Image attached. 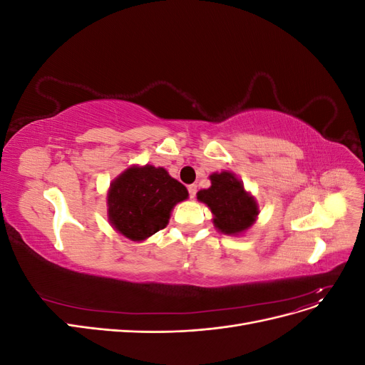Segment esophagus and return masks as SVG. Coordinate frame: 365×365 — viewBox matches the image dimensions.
I'll use <instances>...</instances> for the list:
<instances>
[{
    "mask_svg": "<svg viewBox=\"0 0 365 365\" xmlns=\"http://www.w3.org/2000/svg\"><path fill=\"white\" fill-rule=\"evenodd\" d=\"M187 189H189V195H190V197L193 200V197L196 196V192H197V185L196 184H190L189 187H187Z\"/></svg>",
    "mask_w": 365,
    "mask_h": 365,
    "instance_id": "esophagus-1",
    "label": "esophagus"
}]
</instances>
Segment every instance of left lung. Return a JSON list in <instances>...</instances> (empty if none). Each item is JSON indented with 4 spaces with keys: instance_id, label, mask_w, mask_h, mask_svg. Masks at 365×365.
I'll list each match as a JSON object with an SVG mask.
<instances>
[{
    "instance_id": "obj_1",
    "label": "left lung",
    "mask_w": 365,
    "mask_h": 365,
    "mask_svg": "<svg viewBox=\"0 0 365 365\" xmlns=\"http://www.w3.org/2000/svg\"><path fill=\"white\" fill-rule=\"evenodd\" d=\"M208 178L212 185L196 196L212 212L215 228L227 236L245 235L260 213L256 197L233 172H215Z\"/></svg>"
}]
</instances>
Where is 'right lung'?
<instances>
[{
  "instance_id": "1",
  "label": "right lung",
  "mask_w": 365,
  "mask_h": 365,
  "mask_svg": "<svg viewBox=\"0 0 365 365\" xmlns=\"http://www.w3.org/2000/svg\"><path fill=\"white\" fill-rule=\"evenodd\" d=\"M189 192L164 168L132 164L109 184L108 222L118 235L143 242L169 224L173 207Z\"/></svg>"
}]
</instances>
